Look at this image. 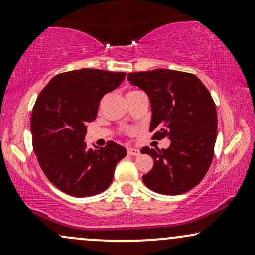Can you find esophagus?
Here are the masks:
<instances>
[{"mask_svg": "<svg viewBox=\"0 0 255 255\" xmlns=\"http://www.w3.org/2000/svg\"><path fill=\"white\" fill-rule=\"evenodd\" d=\"M127 152L128 154H130V156H139L140 154V151L137 150V148H133V147H128Z\"/></svg>", "mask_w": 255, "mask_h": 255, "instance_id": "esophagus-1", "label": "esophagus"}]
</instances>
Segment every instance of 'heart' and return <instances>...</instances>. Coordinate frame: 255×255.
<instances>
[{
  "instance_id": "obj_1",
  "label": "heart",
  "mask_w": 255,
  "mask_h": 255,
  "mask_svg": "<svg viewBox=\"0 0 255 255\" xmlns=\"http://www.w3.org/2000/svg\"><path fill=\"white\" fill-rule=\"evenodd\" d=\"M130 92H134V91H130ZM130 92H128V93H130Z\"/></svg>"
}]
</instances>
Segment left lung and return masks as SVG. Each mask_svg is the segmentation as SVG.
I'll use <instances>...</instances> for the list:
<instances>
[{
  "label": "left lung",
  "mask_w": 255,
  "mask_h": 255,
  "mask_svg": "<svg viewBox=\"0 0 255 255\" xmlns=\"http://www.w3.org/2000/svg\"><path fill=\"white\" fill-rule=\"evenodd\" d=\"M127 79L148 96L153 139L170 140L165 150L141 148L153 159V168L142 181L160 194L188 192L203 180L213 158L217 111L211 95L191 73L159 68L129 73Z\"/></svg>",
  "instance_id": "8db88e82"
}]
</instances>
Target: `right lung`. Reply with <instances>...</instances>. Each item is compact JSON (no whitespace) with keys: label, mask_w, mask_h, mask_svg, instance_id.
Segmentation results:
<instances>
[{"label":"right lung","mask_w":255,"mask_h":255,"mask_svg":"<svg viewBox=\"0 0 255 255\" xmlns=\"http://www.w3.org/2000/svg\"><path fill=\"white\" fill-rule=\"evenodd\" d=\"M125 77L124 72L90 68L61 73L38 96L31 118L33 150L48 180L66 194L80 198L105 191L127 154L114 141L97 150L84 141L102 97Z\"/></svg>","instance_id":"1"}]
</instances>
